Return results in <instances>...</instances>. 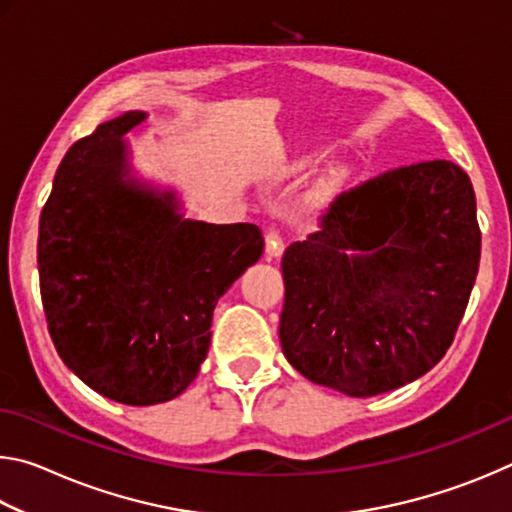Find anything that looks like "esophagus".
<instances>
[{
  "label": "esophagus",
  "mask_w": 512,
  "mask_h": 512,
  "mask_svg": "<svg viewBox=\"0 0 512 512\" xmlns=\"http://www.w3.org/2000/svg\"><path fill=\"white\" fill-rule=\"evenodd\" d=\"M282 253H284V239H282V235L277 230H268L266 232V255L277 259V257H282Z\"/></svg>",
  "instance_id": "1"
}]
</instances>
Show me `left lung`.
<instances>
[{
	"mask_svg": "<svg viewBox=\"0 0 512 512\" xmlns=\"http://www.w3.org/2000/svg\"><path fill=\"white\" fill-rule=\"evenodd\" d=\"M470 176L418 162L343 192L282 257L280 343L300 375L388 393L445 357L479 273Z\"/></svg>",
	"mask_w": 512,
	"mask_h": 512,
	"instance_id": "1",
	"label": "left lung"
}]
</instances>
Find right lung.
I'll list each match as a JSON object with an SVG mask.
<instances>
[{"label":"right lung","mask_w":512,"mask_h":512,"mask_svg":"<svg viewBox=\"0 0 512 512\" xmlns=\"http://www.w3.org/2000/svg\"><path fill=\"white\" fill-rule=\"evenodd\" d=\"M144 119L124 112L72 144L38 235L60 359L92 391L131 406L169 402L192 384L216 302L264 250L257 225L185 219L176 194L126 178L124 135Z\"/></svg>","instance_id":"right-lung-1"}]
</instances>
